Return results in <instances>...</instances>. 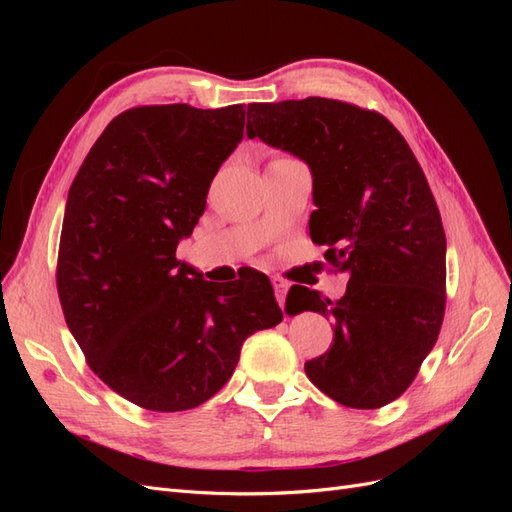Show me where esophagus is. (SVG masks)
Instances as JSON below:
<instances>
[{
    "label": "esophagus",
    "instance_id": "1",
    "mask_svg": "<svg viewBox=\"0 0 512 512\" xmlns=\"http://www.w3.org/2000/svg\"><path fill=\"white\" fill-rule=\"evenodd\" d=\"M273 288H275V299L277 303H280V307H284V301H286V292H288V282L284 280H273Z\"/></svg>",
    "mask_w": 512,
    "mask_h": 512
}]
</instances>
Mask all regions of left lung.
Segmentation results:
<instances>
[{"instance_id":"8db88e82","label":"left lung","mask_w":512,"mask_h":512,"mask_svg":"<svg viewBox=\"0 0 512 512\" xmlns=\"http://www.w3.org/2000/svg\"><path fill=\"white\" fill-rule=\"evenodd\" d=\"M247 136L312 170L309 235L350 275L339 301L290 290L292 314L309 309L335 327L331 348L305 363L307 378L348 408L391 404L444 318L446 237L423 168L389 119L329 98L247 104Z\"/></svg>"}]
</instances>
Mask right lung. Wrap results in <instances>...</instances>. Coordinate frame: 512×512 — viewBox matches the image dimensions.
<instances>
[{
    "mask_svg": "<svg viewBox=\"0 0 512 512\" xmlns=\"http://www.w3.org/2000/svg\"><path fill=\"white\" fill-rule=\"evenodd\" d=\"M243 126V104L130 108L70 185L61 309L96 376L145 410L205 404L230 380L245 339L284 318L267 275L213 284L175 256Z\"/></svg>",
    "mask_w": 512,
    "mask_h": 512,
    "instance_id": "add662e5",
    "label": "right lung"
}]
</instances>
